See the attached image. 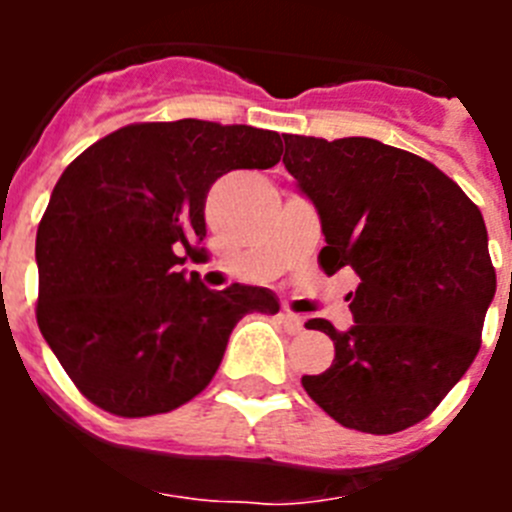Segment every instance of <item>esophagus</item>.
Returning <instances> with one entry per match:
<instances>
[{
    "mask_svg": "<svg viewBox=\"0 0 512 512\" xmlns=\"http://www.w3.org/2000/svg\"><path fill=\"white\" fill-rule=\"evenodd\" d=\"M279 323H282L284 328H287V333H292V336H295V333H300V330H302L305 320H302L300 315H295V312L282 310V312H279Z\"/></svg>",
    "mask_w": 512,
    "mask_h": 512,
    "instance_id": "34e87169",
    "label": "esophagus"
}]
</instances>
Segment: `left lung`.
Instances as JSON below:
<instances>
[{"instance_id": "obj_1", "label": "left lung", "mask_w": 512, "mask_h": 512, "mask_svg": "<svg viewBox=\"0 0 512 512\" xmlns=\"http://www.w3.org/2000/svg\"><path fill=\"white\" fill-rule=\"evenodd\" d=\"M284 166L318 207L325 274L351 266L354 325L323 330L336 359L302 377L346 428L387 436L438 408L479 346L497 277L479 207L441 169L372 138L284 135Z\"/></svg>"}]
</instances>
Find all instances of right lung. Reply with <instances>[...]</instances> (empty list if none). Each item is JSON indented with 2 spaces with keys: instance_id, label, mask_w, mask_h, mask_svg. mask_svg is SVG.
I'll return each mask as SVG.
<instances>
[{
  "instance_id": "right-lung-1",
  "label": "right lung",
  "mask_w": 512,
  "mask_h": 512,
  "mask_svg": "<svg viewBox=\"0 0 512 512\" xmlns=\"http://www.w3.org/2000/svg\"><path fill=\"white\" fill-rule=\"evenodd\" d=\"M282 135L210 120L135 122L76 156L35 238L43 338L79 392L120 418L169 413L215 377L235 323L277 315L269 289H207L205 200L235 169H271Z\"/></svg>"
}]
</instances>
